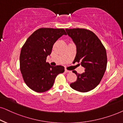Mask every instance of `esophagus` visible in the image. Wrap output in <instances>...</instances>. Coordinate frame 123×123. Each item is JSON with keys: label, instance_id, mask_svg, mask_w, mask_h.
<instances>
[{"label": "esophagus", "instance_id": "1", "mask_svg": "<svg viewBox=\"0 0 123 123\" xmlns=\"http://www.w3.org/2000/svg\"><path fill=\"white\" fill-rule=\"evenodd\" d=\"M71 71H69V70H68V69H65V72H66V73H69V72H71Z\"/></svg>", "mask_w": 123, "mask_h": 123}]
</instances>
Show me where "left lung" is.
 <instances>
[{"label": "left lung", "mask_w": 123, "mask_h": 123, "mask_svg": "<svg viewBox=\"0 0 123 123\" xmlns=\"http://www.w3.org/2000/svg\"><path fill=\"white\" fill-rule=\"evenodd\" d=\"M65 30L76 45L77 52L74 62H80L85 68V72L81 74L72 71L77 79L70 86L78 92H87L99 84L104 75L107 63L106 49L98 37L90 30L82 28Z\"/></svg>", "instance_id": "left-lung-1"}]
</instances>
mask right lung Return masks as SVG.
<instances>
[{
  "label": "right lung",
  "mask_w": 123,
  "mask_h": 123,
  "mask_svg": "<svg viewBox=\"0 0 123 123\" xmlns=\"http://www.w3.org/2000/svg\"><path fill=\"white\" fill-rule=\"evenodd\" d=\"M64 34H67L64 29L39 28L22 47L20 71L25 84L34 92L42 93L49 90L53 86L57 75L64 72L63 66H51L46 62L54 44Z\"/></svg>",
  "instance_id": "right-lung-1"
}]
</instances>
